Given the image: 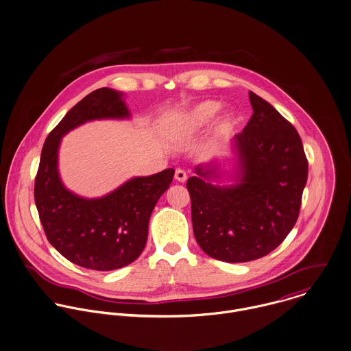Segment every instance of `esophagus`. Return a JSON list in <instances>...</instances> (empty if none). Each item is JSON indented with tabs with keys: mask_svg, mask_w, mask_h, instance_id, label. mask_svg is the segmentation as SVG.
I'll list each match as a JSON object with an SVG mask.
<instances>
[{
	"mask_svg": "<svg viewBox=\"0 0 351 351\" xmlns=\"http://www.w3.org/2000/svg\"><path fill=\"white\" fill-rule=\"evenodd\" d=\"M175 179H176L178 182H180V183H184V182L187 180V173H186V171L182 169V168H178V169L175 171Z\"/></svg>",
	"mask_w": 351,
	"mask_h": 351,
	"instance_id": "esophagus-1",
	"label": "esophagus"
}]
</instances>
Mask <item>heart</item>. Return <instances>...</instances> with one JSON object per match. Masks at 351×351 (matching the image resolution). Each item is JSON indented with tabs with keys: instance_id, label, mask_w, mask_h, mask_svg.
<instances>
[{
	"instance_id": "b5f03b06",
	"label": "heart",
	"mask_w": 351,
	"mask_h": 351,
	"mask_svg": "<svg viewBox=\"0 0 351 351\" xmlns=\"http://www.w3.org/2000/svg\"><path fill=\"white\" fill-rule=\"evenodd\" d=\"M222 109V104L218 101H203L190 108L178 118L172 128L171 133L178 137H189L206 129ZM239 123V116L234 112H228L219 118L214 128V134L218 138L228 137L232 134L237 125Z\"/></svg>"
}]
</instances>
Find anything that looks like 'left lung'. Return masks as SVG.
<instances>
[{
    "mask_svg": "<svg viewBox=\"0 0 351 351\" xmlns=\"http://www.w3.org/2000/svg\"><path fill=\"white\" fill-rule=\"evenodd\" d=\"M253 114L233 138L238 183L214 186L218 168L187 180L196 242L213 258L246 263L274 250L295 226L307 183L302 138L269 102L249 91Z\"/></svg>",
    "mask_w": 351,
    "mask_h": 351,
    "instance_id": "8db88e82",
    "label": "left lung"
}]
</instances>
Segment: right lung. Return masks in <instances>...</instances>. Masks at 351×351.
Masks as SVG:
<instances>
[{
    "label": "right lung",
    "instance_id": "add662e5",
    "mask_svg": "<svg viewBox=\"0 0 351 351\" xmlns=\"http://www.w3.org/2000/svg\"><path fill=\"white\" fill-rule=\"evenodd\" d=\"M121 93L108 87L86 95L48 134L35 178V203L49 243L69 261L93 271H113L144 250L157 200L172 183L175 169L133 178L112 194L84 199L62 184L58 149L62 137L91 119L129 117Z\"/></svg>",
    "mask_w": 351,
    "mask_h": 351
}]
</instances>
